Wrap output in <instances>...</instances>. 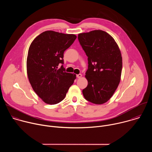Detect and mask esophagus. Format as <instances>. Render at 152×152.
I'll return each mask as SVG.
<instances>
[{
    "label": "esophagus",
    "instance_id": "1",
    "mask_svg": "<svg viewBox=\"0 0 152 152\" xmlns=\"http://www.w3.org/2000/svg\"><path fill=\"white\" fill-rule=\"evenodd\" d=\"M82 74H80V73H79V74H78V75H76V77H77V78H80V77H82Z\"/></svg>",
    "mask_w": 152,
    "mask_h": 152
}]
</instances>
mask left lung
<instances>
[{
	"label": "left lung",
	"mask_w": 152,
	"mask_h": 152,
	"mask_svg": "<svg viewBox=\"0 0 152 152\" xmlns=\"http://www.w3.org/2000/svg\"><path fill=\"white\" fill-rule=\"evenodd\" d=\"M78 40L88 61L85 73L88 85L82 90L83 95L93 103H106L121 79L122 57L119 48L110 34L101 30L79 34Z\"/></svg>",
	"instance_id": "obj_1"
}]
</instances>
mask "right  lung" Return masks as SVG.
Masks as SVG:
<instances>
[{
  "label": "right lung",
  "instance_id": "add662e5",
  "mask_svg": "<svg viewBox=\"0 0 152 152\" xmlns=\"http://www.w3.org/2000/svg\"><path fill=\"white\" fill-rule=\"evenodd\" d=\"M76 38L74 34L48 31L30 45L26 62L28 79L35 93L48 104L64 100L76 79V75L66 72L62 65L64 51Z\"/></svg>",
  "mask_w": 152,
  "mask_h": 152
}]
</instances>
